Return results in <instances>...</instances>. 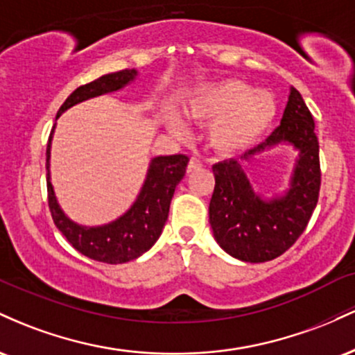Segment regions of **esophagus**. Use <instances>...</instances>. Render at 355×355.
<instances>
[{
    "label": "esophagus",
    "mask_w": 355,
    "mask_h": 355,
    "mask_svg": "<svg viewBox=\"0 0 355 355\" xmlns=\"http://www.w3.org/2000/svg\"><path fill=\"white\" fill-rule=\"evenodd\" d=\"M200 166H202L200 160H198V158H195V157H191L189 160V165H187V170H189V172H193V170L200 168Z\"/></svg>",
    "instance_id": "obj_1"
}]
</instances>
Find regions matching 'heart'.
<instances>
[{"label": "heart", "mask_w": 355, "mask_h": 355, "mask_svg": "<svg viewBox=\"0 0 355 355\" xmlns=\"http://www.w3.org/2000/svg\"><path fill=\"white\" fill-rule=\"evenodd\" d=\"M277 110L270 92L254 89L250 83L237 78L203 85L187 105L191 120L210 125L209 145L225 157L247 152L259 144L274 125ZM168 125L177 135L187 132L185 121L178 115L170 116Z\"/></svg>", "instance_id": "obj_1"}]
</instances>
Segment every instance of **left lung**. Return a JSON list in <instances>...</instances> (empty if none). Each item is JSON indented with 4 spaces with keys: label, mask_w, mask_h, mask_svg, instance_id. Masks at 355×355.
Segmentation results:
<instances>
[{
    "label": "left lung",
    "mask_w": 355,
    "mask_h": 355,
    "mask_svg": "<svg viewBox=\"0 0 355 355\" xmlns=\"http://www.w3.org/2000/svg\"><path fill=\"white\" fill-rule=\"evenodd\" d=\"M313 118L295 88H291L282 120L263 144L237 158L211 166L215 189L209 217L217 243L242 262L260 263L282 255L307 227L319 200V140ZM279 144L300 152L289 189L263 199L253 190L241 165L257 153Z\"/></svg>",
    "instance_id": "1"
}]
</instances>
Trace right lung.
Wrapping results in <instances>:
<instances>
[{
	"label": "right lung",
	"mask_w": 355,
	"mask_h": 355,
	"mask_svg": "<svg viewBox=\"0 0 355 355\" xmlns=\"http://www.w3.org/2000/svg\"><path fill=\"white\" fill-rule=\"evenodd\" d=\"M137 70L108 73L92 83L76 88L61 105L56 118L81 101L125 88L137 78ZM53 132H55V126H53L46 146V185L48 205H50L56 229L67 237L68 242L80 254L103 263H125L138 259L146 250H150L164 230L166 218H168L170 202H172L175 189L185 175L189 157L178 153L152 158L148 170H146L145 182L133 205L113 222L105 223V225L87 227L67 217V214L61 210L60 203L56 200L50 175Z\"/></svg>",
	"instance_id": "obj_1"
}]
</instances>
